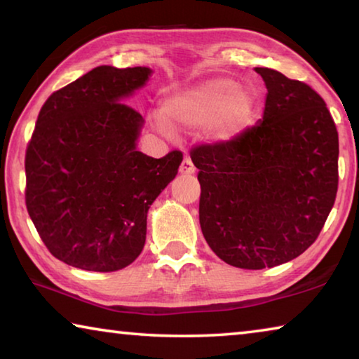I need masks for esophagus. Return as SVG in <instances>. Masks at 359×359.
I'll list each match as a JSON object with an SVG mask.
<instances>
[{
	"label": "esophagus",
	"instance_id": "34e87169",
	"mask_svg": "<svg viewBox=\"0 0 359 359\" xmlns=\"http://www.w3.org/2000/svg\"><path fill=\"white\" fill-rule=\"evenodd\" d=\"M194 171H196V169H194L190 158H184V161H182V165L179 168V172L182 175H191L194 174Z\"/></svg>",
	"mask_w": 359,
	"mask_h": 359
}]
</instances>
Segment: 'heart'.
<instances>
[{
    "mask_svg": "<svg viewBox=\"0 0 359 359\" xmlns=\"http://www.w3.org/2000/svg\"><path fill=\"white\" fill-rule=\"evenodd\" d=\"M257 96L228 77L209 79L196 87L171 96L165 115L182 128L209 126L214 141H228L250 123L257 112Z\"/></svg>",
    "mask_w": 359,
    "mask_h": 359,
    "instance_id": "1",
    "label": "heart"
}]
</instances>
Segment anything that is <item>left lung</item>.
I'll use <instances>...</instances> for the list:
<instances>
[{"mask_svg":"<svg viewBox=\"0 0 359 359\" xmlns=\"http://www.w3.org/2000/svg\"><path fill=\"white\" fill-rule=\"evenodd\" d=\"M255 71L267 88L263 118L231 141L190 151L204 239L242 269L274 267L306 252L339 182V136L323 98L278 71Z\"/></svg>","mask_w":359,"mask_h":359,"instance_id":"obj_1","label":"left lung"}]
</instances>
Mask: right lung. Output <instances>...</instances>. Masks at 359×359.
<instances>
[{"label":"right lung","mask_w":359,"mask_h":359,"mask_svg":"<svg viewBox=\"0 0 359 359\" xmlns=\"http://www.w3.org/2000/svg\"><path fill=\"white\" fill-rule=\"evenodd\" d=\"M150 68L102 65L52 93L25 156L27 209L53 257L72 267L114 272L141 255L147 212L177 175L179 150H137L142 115L125 101Z\"/></svg>","instance_id":"right-lung-1"}]
</instances>
